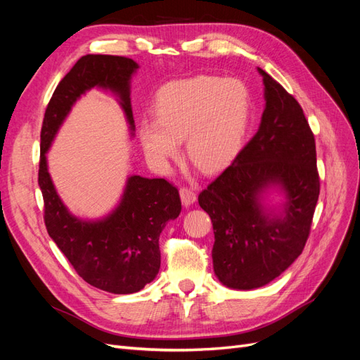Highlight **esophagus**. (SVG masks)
Wrapping results in <instances>:
<instances>
[{"mask_svg":"<svg viewBox=\"0 0 360 360\" xmlns=\"http://www.w3.org/2000/svg\"><path fill=\"white\" fill-rule=\"evenodd\" d=\"M180 198H181V202L188 207V205H191V204H193L195 201H197V193H195L193 189L183 186L180 189Z\"/></svg>","mask_w":360,"mask_h":360,"instance_id":"34e87169","label":"esophagus"}]
</instances>
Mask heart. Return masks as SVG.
Returning <instances> with one entry per match:
<instances>
[{
	"mask_svg": "<svg viewBox=\"0 0 360 360\" xmlns=\"http://www.w3.org/2000/svg\"><path fill=\"white\" fill-rule=\"evenodd\" d=\"M155 120L139 126L146 156L167 168L186 138V155L202 171L212 172L231 162L242 146L249 118V93L237 79L198 75L162 86Z\"/></svg>",
	"mask_w": 360,
	"mask_h": 360,
	"instance_id": "1",
	"label": "heart"
}]
</instances>
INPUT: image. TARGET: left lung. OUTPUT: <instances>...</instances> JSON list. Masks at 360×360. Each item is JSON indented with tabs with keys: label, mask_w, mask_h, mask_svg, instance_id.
Segmentation results:
<instances>
[{
	"label": "left lung",
	"mask_w": 360,
	"mask_h": 360,
	"mask_svg": "<svg viewBox=\"0 0 360 360\" xmlns=\"http://www.w3.org/2000/svg\"><path fill=\"white\" fill-rule=\"evenodd\" d=\"M266 108L257 134L200 195L209 213L214 274L224 285L252 290L288 269L307 245L320 195L315 138L294 97L263 69ZM288 193L283 214L260 204L267 187Z\"/></svg>",
	"instance_id": "left-lung-1"
}]
</instances>
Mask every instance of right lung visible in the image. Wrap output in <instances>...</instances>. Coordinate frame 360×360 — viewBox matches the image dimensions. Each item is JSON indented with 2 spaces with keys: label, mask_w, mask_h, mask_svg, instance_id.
Here are the masks:
<instances>
[{
  "label": "right lung",
  "mask_w": 360,
  "mask_h": 360,
  "mask_svg": "<svg viewBox=\"0 0 360 360\" xmlns=\"http://www.w3.org/2000/svg\"><path fill=\"white\" fill-rule=\"evenodd\" d=\"M138 64L127 57L84 56L53 91L40 132L39 186L45 202L48 234L73 269L90 285L114 294L143 290L160 267L159 236L167 222L181 212L179 189L165 179L129 177L117 209L102 221H81L69 213L53 188L46 151L81 94L93 86L120 96L130 129H135L130 108V76Z\"/></svg>",
  "instance_id": "right-lung-1"
}]
</instances>
